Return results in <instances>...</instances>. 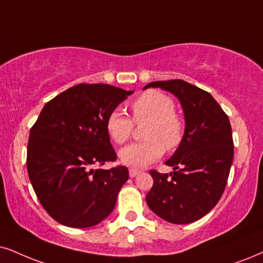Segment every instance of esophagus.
Returning a JSON list of instances; mask_svg holds the SVG:
<instances>
[{
	"label": "esophagus",
	"mask_w": 263,
	"mask_h": 263,
	"mask_svg": "<svg viewBox=\"0 0 263 263\" xmlns=\"http://www.w3.org/2000/svg\"><path fill=\"white\" fill-rule=\"evenodd\" d=\"M128 174H129V177H136V176L141 174V170H137V168H129Z\"/></svg>",
	"instance_id": "esophagus-1"
}]
</instances>
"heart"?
<instances>
[{
	"label": "heart",
	"mask_w": 263,
	"mask_h": 263,
	"mask_svg": "<svg viewBox=\"0 0 263 263\" xmlns=\"http://www.w3.org/2000/svg\"><path fill=\"white\" fill-rule=\"evenodd\" d=\"M132 120L120 110L109 112L105 128L116 144H124L132 137L135 124L145 122L142 129L144 141L135 143L120 151L122 164L132 167H144L158 160L167 152H174L183 142L185 121L175 111V101L167 93L151 89L142 93L131 103Z\"/></svg>",
	"instance_id": "b5f03b06"
}]
</instances>
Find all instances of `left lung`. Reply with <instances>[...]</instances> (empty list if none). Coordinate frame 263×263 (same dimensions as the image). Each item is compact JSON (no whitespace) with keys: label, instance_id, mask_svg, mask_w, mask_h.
<instances>
[{"label":"left lung","instance_id":"1","mask_svg":"<svg viewBox=\"0 0 263 263\" xmlns=\"http://www.w3.org/2000/svg\"><path fill=\"white\" fill-rule=\"evenodd\" d=\"M148 87L170 91L179 99L185 136L166 161L175 171H149L154 183L145 197L147 204L170 223H192L211 211L224 192L234 154L231 122L210 93L183 80L155 81Z\"/></svg>","mask_w":263,"mask_h":263}]
</instances>
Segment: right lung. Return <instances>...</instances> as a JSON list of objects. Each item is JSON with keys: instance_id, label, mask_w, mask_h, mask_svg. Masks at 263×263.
<instances>
[{"instance_id": "1", "label": "right lung", "mask_w": 263, "mask_h": 263, "mask_svg": "<svg viewBox=\"0 0 263 263\" xmlns=\"http://www.w3.org/2000/svg\"><path fill=\"white\" fill-rule=\"evenodd\" d=\"M132 91L79 84L46 103L30 129L26 167L47 214L61 224L88 228L114 210L127 167L101 168L118 159L105 121Z\"/></svg>"}]
</instances>
